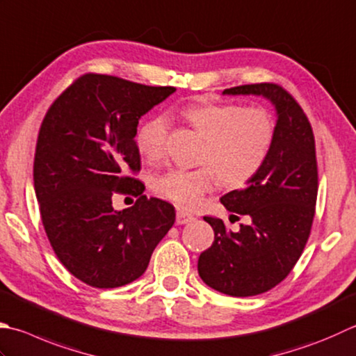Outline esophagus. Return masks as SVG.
Here are the masks:
<instances>
[{
	"label": "esophagus",
	"mask_w": 356,
	"mask_h": 356,
	"mask_svg": "<svg viewBox=\"0 0 356 356\" xmlns=\"http://www.w3.org/2000/svg\"><path fill=\"white\" fill-rule=\"evenodd\" d=\"M193 220H194V216H191L190 213L182 211V210H179V211H177V216H176V222H177V225L190 224V222H193Z\"/></svg>",
	"instance_id": "34e87169"
}]
</instances>
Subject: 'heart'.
Segmentation results:
<instances>
[{
    "mask_svg": "<svg viewBox=\"0 0 356 356\" xmlns=\"http://www.w3.org/2000/svg\"><path fill=\"white\" fill-rule=\"evenodd\" d=\"M185 120L196 129L202 143L196 170L172 168L159 174L152 190L184 208L200 204L207 193L220 182L241 186L253 179L267 162L276 138L275 118L259 106L234 103L191 104L182 109ZM170 118L154 114L136 132L138 151L148 160L165 156Z\"/></svg>",
    "mask_w": 356,
    "mask_h": 356,
    "instance_id": "1",
    "label": "heart"
}]
</instances>
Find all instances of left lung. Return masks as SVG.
Returning <instances> with one entry per match:
<instances>
[{
    "mask_svg": "<svg viewBox=\"0 0 356 356\" xmlns=\"http://www.w3.org/2000/svg\"><path fill=\"white\" fill-rule=\"evenodd\" d=\"M224 94L264 95L277 114L267 162L245 188L220 199L233 218L250 216V224L233 233L222 219L204 218L214 229V242L199 256V276L220 293L245 298L282 282L304 252L318 196L316 148L307 115L282 86L254 83Z\"/></svg>",
    "mask_w": 356,
    "mask_h": 356,
    "instance_id": "obj_1",
    "label": "left lung"
}]
</instances>
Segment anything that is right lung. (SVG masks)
Here are the masks:
<instances>
[{
	"instance_id": "right-lung-1",
	"label": "right lung",
	"mask_w": 356,
	"mask_h": 356,
	"mask_svg": "<svg viewBox=\"0 0 356 356\" xmlns=\"http://www.w3.org/2000/svg\"><path fill=\"white\" fill-rule=\"evenodd\" d=\"M176 88L146 86L104 74L74 80L47 109L33 159V186L55 254L76 280L115 289L140 277L176 211L146 197L136 143L138 118ZM115 193L136 204L112 208Z\"/></svg>"
}]
</instances>
